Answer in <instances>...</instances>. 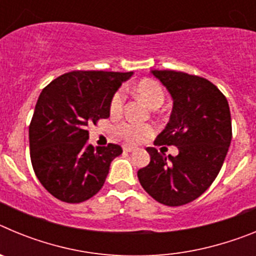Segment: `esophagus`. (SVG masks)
<instances>
[{
	"mask_svg": "<svg viewBox=\"0 0 256 256\" xmlns=\"http://www.w3.org/2000/svg\"><path fill=\"white\" fill-rule=\"evenodd\" d=\"M123 150L124 152H132V151L136 150L134 146H130V144H123Z\"/></svg>",
	"mask_w": 256,
	"mask_h": 256,
	"instance_id": "1",
	"label": "esophagus"
}]
</instances>
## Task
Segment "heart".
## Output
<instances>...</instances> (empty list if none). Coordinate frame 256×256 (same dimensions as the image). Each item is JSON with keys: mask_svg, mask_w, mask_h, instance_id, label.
Segmentation results:
<instances>
[{"mask_svg": "<svg viewBox=\"0 0 256 256\" xmlns=\"http://www.w3.org/2000/svg\"><path fill=\"white\" fill-rule=\"evenodd\" d=\"M134 91L151 108H158V106H160L164 102V88L155 79H141L136 84ZM124 100H126V94H124L123 90H118L112 94V100H110V106H108V112H110L112 116H116V115H119L123 112ZM152 132L154 128L148 126V124L123 123L118 126L119 136H120L122 138L126 140V142H130V144H138V142L144 141Z\"/></svg>", "mask_w": 256, "mask_h": 256, "instance_id": "1", "label": "heart"}]
</instances>
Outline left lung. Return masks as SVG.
Wrapping results in <instances>:
<instances>
[{
	"mask_svg": "<svg viewBox=\"0 0 256 256\" xmlns=\"http://www.w3.org/2000/svg\"><path fill=\"white\" fill-rule=\"evenodd\" d=\"M173 97L170 120L156 146H177L178 155L148 148L151 160L137 172L140 183L158 202L188 204L210 187L232 140L230 105L216 86L198 76L176 70H151Z\"/></svg>",
	"mask_w": 256,
	"mask_h": 256,
	"instance_id": "left-lung-1",
	"label": "left lung"
}]
</instances>
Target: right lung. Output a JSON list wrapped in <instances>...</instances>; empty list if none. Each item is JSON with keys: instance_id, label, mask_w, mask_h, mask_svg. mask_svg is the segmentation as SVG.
I'll return each instance as SVG.
<instances>
[{"instance_id": "add662e5", "label": "right lung", "mask_w": 256, "mask_h": 256, "mask_svg": "<svg viewBox=\"0 0 256 256\" xmlns=\"http://www.w3.org/2000/svg\"><path fill=\"white\" fill-rule=\"evenodd\" d=\"M132 72L74 70L42 90L29 126L30 162L42 186L69 204L91 198L102 188L119 144L94 148L88 126L110 116L112 94Z\"/></svg>"}]
</instances>
